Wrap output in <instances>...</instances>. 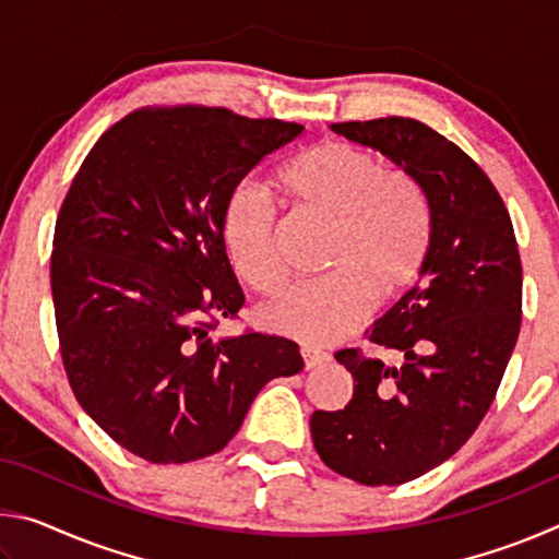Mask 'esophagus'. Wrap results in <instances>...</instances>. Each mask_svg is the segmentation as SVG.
<instances>
[{
  "label": "esophagus",
  "mask_w": 559,
  "mask_h": 559,
  "mask_svg": "<svg viewBox=\"0 0 559 559\" xmlns=\"http://www.w3.org/2000/svg\"><path fill=\"white\" fill-rule=\"evenodd\" d=\"M300 357H302V367H306V370H313V367H320L328 362V355L323 353V349L310 347V345L300 347Z\"/></svg>",
  "instance_id": "obj_1"
}]
</instances>
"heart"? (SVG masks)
I'll list each match as a JSON object with an SVG mask.
<instances>
[{
    "instance_id": "heart-1",
    "label": "heart",
    "mask_w": 559,
    "mask_h": 559,
    "mask_svg": "<svg viewBox=\"0 0 559 559\" xmlns=\"http://www.w3.org/2000/svg\"><path fill=\"white\" fill-rule=\"evenodd\" d=\"M276 185L300 212L333 224L330 276L300 283L263 313L276 333L310 345L347 337L377 300L414 286L431 246V204L419 179L384 167L367 150L328 140L283 165ZM222 239L246 286L278 296L288 281L278 251L276 206L253 185L234 187L224 202Z\"/></svg>"
}]
</instances>
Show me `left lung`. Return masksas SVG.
<instances>
[{"label":"left lung","mask_w":559,"mask_h":559,"mask_svg":"<svg viewBox=\"0 0 559 559\" xmlns=\"http://www.w3.org/2000/svg\"><path fill=\"white\" fill-rule=\"evenodd\" d=\"M335 132L392 157L431 204L419 283L367 330L394 365L340 349L355 380L345 409L316 412L310 433L328 468L362 486H400L451 459L496 400L523 316V263L490 177L414 118L335 122Z\"/></svg>","instance_id":"obj_1"}]
</instances>
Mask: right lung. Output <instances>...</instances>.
<instances>
[{"label": "right lung", "mask_w": 559, "mask_h": 559, "mask_svg": "<svg viewBox=\"0 0 559 559\" xmlns=\"http://www.w3.org/2000/svg\"><path fill=\"white\" fill-rule=\"evenodd\" d=\"M302 130L197 103L145 106L75 173L51 251L63 370L91 419L135 456H212L263 384L300 372L293 340L212 333L243 308L222 239L226 197Z\"/></svg>", "instance_id": "obj_1"}]
</instances>
